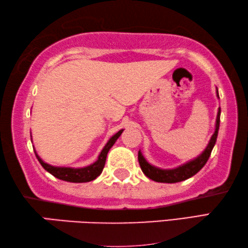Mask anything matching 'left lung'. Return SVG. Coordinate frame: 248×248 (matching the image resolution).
I'll return each mask as SVG.
<instances>
[{
	"label": "left lung",
	"mask_w": 248,
	"mask_h": 248,
	"mask_svg": "<svg viewBox=\"0 0 248 248\" xmlns=\"http://www.w3.org/2000/svg\"><path fill=\"white\" fill-rule=\"evenodd\" d=\"M218 96V93H217ZM220 115H221V108H218L217 116V126H216V132L211 137V140L208 145V147L205 148V151L201 154L200 156L196 159L188 162L184 166H180L176 169L171 170H164L154 167V166L149 165L147 161L145 160V158L141 155L140 152H139V161L140 166L141 168V171L144 172L146 177H148L149 179L157 182H166V184H174V182H179L182 180L188 179V178L192 177L196 174L198 171H200L202 167L206 164L209 157L212 153V149L216 145L217 133H218V127H220Z\"/></svg>",
	"instance_id": "8db88e82"
}]
</instances>
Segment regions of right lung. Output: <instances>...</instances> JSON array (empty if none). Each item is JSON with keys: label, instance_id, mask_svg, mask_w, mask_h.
I'll return each instance as SVG.
<instances>
[{"label": "right lung", "instance_id": "add662e5", "mask_svg": "<svg viewBox=\"0 0 248 248\" xmlns=\"http://www.w3.org/2000/svg\"><path fill=\"white\" fill-rule=\"evenodd\" d=\"M122 132H123V129H121L120 132H117L114 136L109 139L108 144L104 146L102 152H101L99 158H97V160L94 162V164L88 166V167L78 168V169L64 168V167L63 168L62 167H54V166H50V165L46 164V162H44L38 157L37 154H36V157H37L38 161L40 162V165L43 166L45 170H47L48 172L51 173L52 176L58 178V179H60V180H64L68 182H78V184H80V182L92 181V180H94L97 176H100L101 172H102L109 148L114 145L116 140L121 136Z\"/></svg>", "mask_w": 248, "mask_h": 248}]
</instances>
